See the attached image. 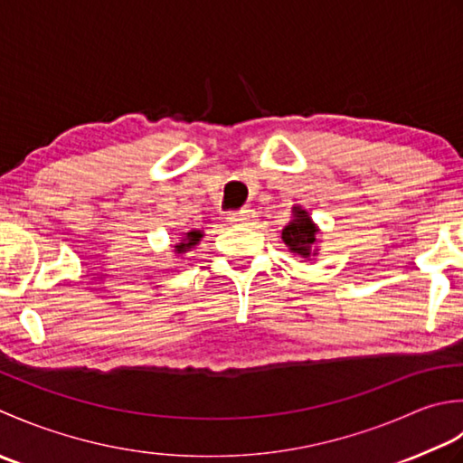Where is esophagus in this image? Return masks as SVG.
<instances>
[{
    "instance_id": "1",
    "label": "esophagus",
    "mask_w": 463,
    "mask_h": 463,
    "mask_svg": "<svg viewBox=\"0 0 463 463\" xmlns=\"http://www.w3.org/2000/svg\"><path fill=\"white\" fill-rule=\"evenodd\" d=\"M228 222L233 223V225H251V223L258 222V212L256 210L235 212V213H230Z\"/></svg>"
}]
</instances>
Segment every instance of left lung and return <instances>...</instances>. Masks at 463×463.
<instances>
[{
    "label": "left lung",
    "instance_id": "obj_1",
    "mask_svg": "<svg viewBox=\"0 0 463 463\" xmlns=\"http://www.w3.org/2000/svg\"><path fill=\"white\" fill-rule=\"evenodd\" d=\"M317 223L311 220L307 210L301 205L291 207V220L281 230V241L288 245V250L299 256L301 260H311L317 256Z\"/></svg>",
    "mask_w": 463,
    "mask_h": 463
}]
</instances>
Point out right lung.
Wrapping results in <instances>:
<instances>
[{
	"label": "right lung",
	"mask_w": 463,
	"mask_h": 463,
	"mask_svg": "<svg viewBox=\"0 0 463 463\" xmlns=\"http://www.w3.org/2000/svg\"><path fill=\"white\" fill-rule=\"evenodd\" d=\"M202 238H203V230H190V232H185V233H182V238L175 240L174 250H175L177 256H184V253L194 250L195 245L202 241Z\"/></svg>",
	"instance_id": "add662e5"
}]
</instances>
